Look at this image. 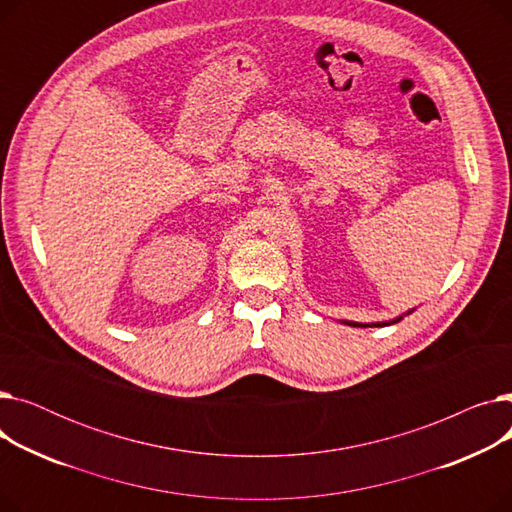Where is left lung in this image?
I'll list each match as a JSON object with an SVG mask.
<instances>
[{"label":"left lung","mask_w":512,"mask_h":512,"mask_svg":"<svg viewBox=\"0 0 512 512\" xmlns=\"http://www.w3.org/2000/svg\"><path fill=\"white\" fill-rule=\"evenodd\" d=\"M415 309H411V311H407L405 315H409V313H413ZM405 315H398V317H394V319H390V321H378V324H359V321H342V324H346V326H355V328H384V326H390V324H396V321H400L402 317Z\"/></svg>","instance_id":"8db88e82"}]
</instances>
